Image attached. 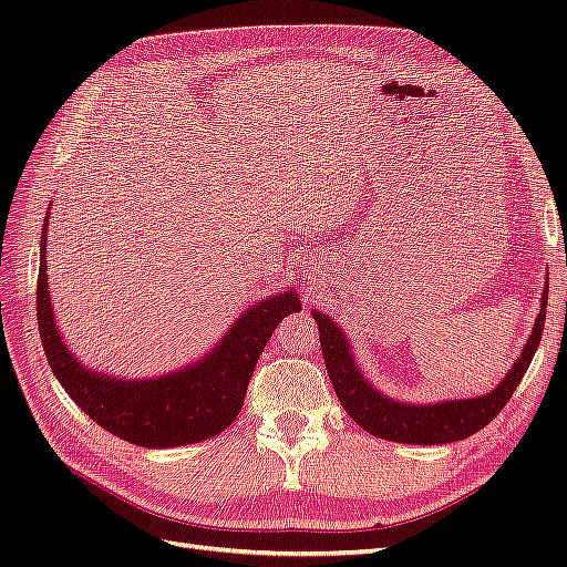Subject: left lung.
Returning a JSON list of instances; mask_svg holds the SVG:
<instances>
[{"label": "left lung", "instance_id": "left-lung-1", "mask_svg": "<svg viewBox=\"0 0 567 567\" xmlns=\"http://www.w3.org/2000/svg\"><path fill=\"white\" fill-rule=\"evenodd\" d=\"M546 300H548V286L542 296V312L535 321V331L525 342V350L513 369L506 373V379L496 385L485 398L475 400H454V402H440V404H400L388 400L385 394L375 392L352 362V354L348 348V340L342 336L338 326L321 312H315V321L319 326V340L326 371L333 383L340 404L346 406L350 419L362 425L367 433L404 442V444H444L456 442L463 437H471L480 427H485L496 414L506 406L511 394L520 385L523 375L535 357L544 319H546Z\"/></svg>", "mask_w": 567, "mask_h": 567}]
</instances>
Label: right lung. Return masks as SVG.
I'll use <instances>...</instances> for the list:
<instances>
[{
	"label": "right lung",
	"instance_id": "1",
	"mask_svg": "<svg viewBox=\"0 0 567 567\" xmlns=\"http://www.w3.org/2000/svg\"><path fill=\"white\" fill-rule=\"evenodd\" d=\"M47 219L40 241L38 326L47 362L73 402L104 431L151 450L200 442L229 427L244 406L255 364L274 329L300 310L293 290L252 305L196 367L156 381L106 379L84 369L59 336L47 290Z\"/></svg>",
	"mask_w": 567,
	"mask_h": 567
}]
</instances>
